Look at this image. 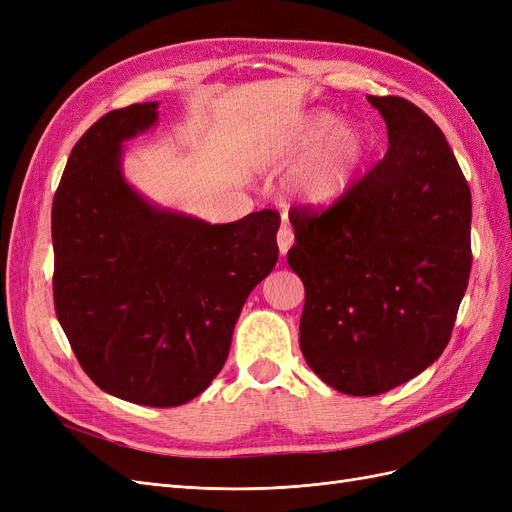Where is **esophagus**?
Wrapping results in <instances>:
<instances>
[{"mask_svg":"<svg viewBox=\"0 0 512 512\" xmlns=\"http://www.w3.org/2000/svg\"><path fill=\"white\" fill-rule=\"evenodd\" d=\"M292 243H294V235H292L290 226H288V224H282L280 232H277V247H280V254H282V256L288 254Z\"/></svg>","mask_w":512,"mask_h":512,"instance_id":"1","label":"esophagus"}]
</instances>
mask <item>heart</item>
Segmentation results:
<instances>
[{
  "label": "heart",
  "instance_id": "heart-1",
  "mask_svg": "<svg viewBox=\"0 0 512 512\" xmlns=\"http://www.w3.org/2000/svg\"><path fill=\"white\" fill-rule=\"evenodd\" d=\"M371 149L369 134L359 123H342L327 108H314L294 123V128L269 156L271 164L294 166L288 190L307 205L322 207L342 198L361 173Z\"/></svg>",
  "mask_w": 512,
  "mask_h": 512
}]
</instances>
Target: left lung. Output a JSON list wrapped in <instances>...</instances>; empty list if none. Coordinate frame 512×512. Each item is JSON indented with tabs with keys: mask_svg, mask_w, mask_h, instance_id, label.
Instances as JSON below:
<instances>
[{
	"mask_svg": "<svg viewBox=\"0 0 512 512\" xmlns=\"http://www.w3.org/2000/svg\"><path fill=\"white\" fill-rule=\"evenodd\" d=\"M367 100L389 151L324 213L292 209L288 252L305 286V361L354 397L391 391L438 359L472 267V196L442 130L404 98Z\"/></svg>",
	"mask_w": 512,
	"mask_h": 512,
	"instance_id": "left-lung-1",
	"label": "left lung"
}]
</instances>
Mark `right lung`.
<instances>
[{
  "label": "right lung",
  "mask_w": 512,
  "mask_h": 512,
  "mask_svg": "<svg viewBox=\"0 0 512 512\" xmlns=\"http://www.w3.org/2000/svg\"><path fill=\"white\" fill-rule=\"evenodd\" d=\"M158 102L106 113L74 145L53 198V299L85 374L130 404H188L220 374L250 292L277 262L280 215L209 224L151 203L123 143Z\"/></svg>",
  "instance_id": "add662e5"
}]
</instances>
